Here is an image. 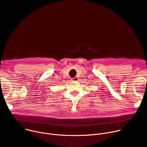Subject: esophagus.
Listing matches in <instances>:
<instances>
[{
  "mask_svg": "<svg viewBox=\"0 0 147 147\" xmlns=\"http://www.w3.org/2000/svg\"><path fill=\"white\" fill-rule=\"evenodd\" d=\"M78 80H79V79H78V77H74V78H73V79H71V81H73V82H77V81H78Z\"/></svg>",
  "mask_w": 147,
  "mask_h": 147,
  "instance_id": "1",
  "label": "esophagus"
}]
</instances>
